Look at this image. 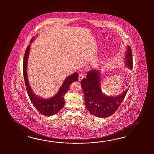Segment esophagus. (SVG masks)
<instances>
[{
	"label": "esophagus",
	"mask_w": 154,
	"mask_h": 154,
	"mask_svg": "<svg viewBox=\"0 0 154 154\" xmlns=\"http://www.w3.org/2000/svg\"><path fill=\"white\" fill-rule=\"evenodd\" d=\"M84 76H85V75H84V74H82V73L80 74L79 76V80H80V81L82 80V79L84 78Z\"/></svg>",
	"instance_id": "esophagus-1"
}]
</instances>
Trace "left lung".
<instances>
[{
  "label": "left lung",
  "mask_w": 154,
  "mask_h": 154,
  "mask_svg": "<svg viewBox=\"0 0 154 154\" xmlns=\"http://www.w3.org/2000/svg\"><path fill=\"white\" fill-rule=\"evenodd\" d=\"M125 64L128 68H133L131 49L129 46L125 53ZM100 72L97 70H90L87 73L86 78L81 82L84 94L85 106L88 111L97 117L106 118L113 115L124 100L128 89L121 95L108 96L102 92L101 88Z\"/></svg>",
  "instance_id": "8db88e82"
}]
</instances>
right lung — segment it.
Wrapping results in <instances>:
<instances>
[{
  "instance_id": "obj_1",
  "label": "right lung",
  "mask_w": 154,
  "mask_h": 154,
  "mask_svg": "<svg viewBox=\"0 0 154 154\" xmlns=\"http://www.w3.org/2000/svg\"><path fill=\"white\" fill-rule=\"evenodd\" d=\"M33 39L34 38H31L30 41V44L33 41ZM29 49L30 45L26 48L23 61V77L26 85V90L29 99L37 110L43 116H51L56 115L64 107L65 103L64 96L68 91L69 87L70 86L72 82L78 81V73L74 72L72 75L67 77L64 82H63V84L57 94L52 97L47 99L41 98L33 92L28 81L27 66Z\"/></svg>"
}]
</instances>
